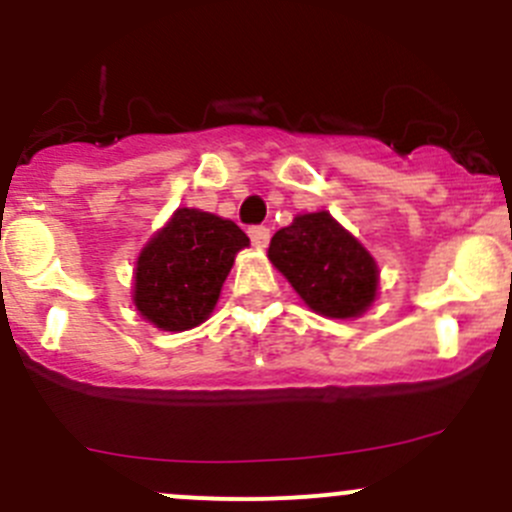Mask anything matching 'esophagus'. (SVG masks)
I'll list each match as a JSON object with an SVG mask.
<instances>
[{"mask_svg":"<svg viewBox=\"0 0 512 512\" xmlns=\"http://www.w3.org/2000/svg\"><path fill=\"white\" fill-rule=\"evenodd\" d=\"M250 240H252V245L267 247V242H270V227L252 225L250 227Z\"/></svg>","mask_w":512,"mask_h":512,"instance_id":"34e87169","label":"esophagus"}]
</instances>
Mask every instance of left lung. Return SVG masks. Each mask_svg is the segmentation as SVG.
<instances>
[{
    "label": "left lung",
    "mask_w": 512,
    "mask_h": 512,
    "mask_svg": "<svg viewBox=\"0 0 512 512\" xmlns=\"http://www.w3.org/2000/svg\"><path fill=\"white\" fill-rule=\"evenodd\" d=\"M270 260L299 297L324 317H359L376 297L379 270L329 213H307L275 232Z\"/></svg>",
    "instance_id": "1"
}]
</instances>
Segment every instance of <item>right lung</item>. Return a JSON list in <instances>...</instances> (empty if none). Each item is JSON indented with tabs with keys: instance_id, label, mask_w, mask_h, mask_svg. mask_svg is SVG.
Listing matches in <instances>:
<instances>
[{
	"instance_id": "obj_1",
	"label": "right lung",
	"mask_w": 512,
	"mask_h": 512,
	"mask_svg": "<svg viewBox=\"0 0 512 512\" xmlns=\"http://www.w3.org/2000/svg\"><path fill=\"white\" fill-rule=\"evenodd\" d=\"M247 245L250 237L232 220L178 208L138 257V312L165 332L198 327L213 312L235 255Z\"/></svg>"
}]
</instances>
